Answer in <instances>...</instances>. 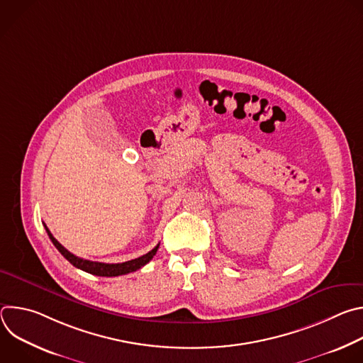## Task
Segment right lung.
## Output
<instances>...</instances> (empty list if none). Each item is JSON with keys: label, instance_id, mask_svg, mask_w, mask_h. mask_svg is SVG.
I'll list each match as a JSON object with an SVG mask.
<instances>
[{"label": "right lung", "instance_id": "add662e5", "mask_svg": "<svg viewBox=\"0 0 363 363\" xmlns=\"http://www.w3.org/2000/svg\"><path fill=\"white\" fill-rule=\"evenodd\" d=\"M45 227V225H44ZM45 231L51 240V242L55 244V247L62 252V255L66 258L67 262H70L74 267L86 272V273H90V274H94V276H101V277H116V276H122V274H128V273H132V272H136L139 270L140 267H143L145 264H147L153 255L157 254L158 248H160V244L152 248L149 252H146L145 255L142 257H138L135 258V260H130V262H125V263H118V264H108V263H97V262H90V260H84V258H80V257H76L74 254H72L69 250H66L55 237L53 234H51L48 231V228L45 227Z\"/></svg>", "mask_w": 363, "mask_h": 363}]
</instances>
